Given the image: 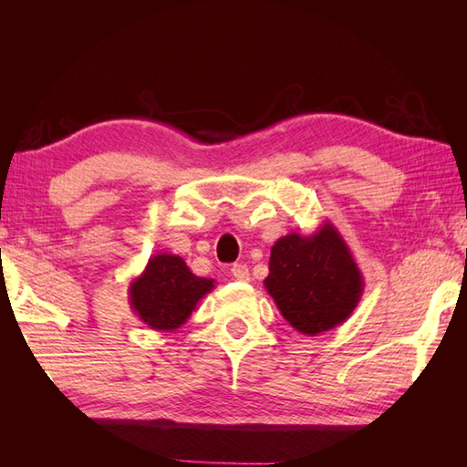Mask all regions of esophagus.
<instances>
[{
    "mask_svg": "<svg viewBox=\"0 0 467 467\" xmlns=\"http://www.w3.org/2000/svg\"><path fill=\"white\" fill-rule=\"evenodd\" d=\"M231 273H233V276H234L236 281H241V283H246V281H249V266L243 265V263H236V265H233Z\"/></svg>",
    "mask_w": 467,
    "mask_h": 467,
    "instance_id": "esophagus-1",
    "label": "esophagus"
}]
</instances>
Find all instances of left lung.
I'll return each mask as SVG.
<instances>
[{"label": "left lung", "instance_id": "left-lung-1", "mask_svg": "<svg viewBox=\"0 0 467 467\" xmlns=\"http://www.w3.org/2000/svg\"><path fill=\"white\" fill-rule=\"evenodd\" d=\"M295 331L315 337L349 319L363 296V275L331 221L313 234L291 233L273 244L265 279Z\"/></svg>", "mask_w": 467, "mask_h": 467}]
</instances>
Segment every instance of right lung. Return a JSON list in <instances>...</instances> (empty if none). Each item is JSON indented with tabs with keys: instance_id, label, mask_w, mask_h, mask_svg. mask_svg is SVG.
Here are the masks:
<instances>
[{
	"instance_id": "obj_1",
	"label": "right lung",
	"mask_w": 467,
	"mask_h": 467,
	"mask_svg": "<svg viewBox=\"0 0 467 467\" xmlns=\"http://www.w3.org/2000/svg\"><path fill=\"white\" fill-rule=\"evenodd\" d=\"M213 289L214 279L196 276L181 256L158 253L128 286V301L144 325L168 333L182 327Z\"/></svg>"
}]
</instances>
